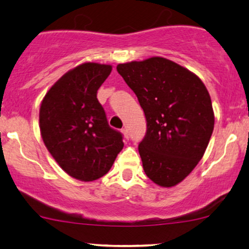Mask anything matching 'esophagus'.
Here are the masks:
<instances>
[{
  "label": "esophagus",
  "mask_w": 249,
  "mask_h": 249,
  "mask_svg": "<svg viewBox=\"0 0 249 249\" xmlns=\"http://www.w3.org/2000/svg\"><path fill=\"white\" fill-rule=\"evenodd\" d=\"M121 132H122V135H124V137L125 139H129V131H128L127 128L121 129Z\"/></svg>",
  "instance_id": "esophagus-1"
}]
</instances>
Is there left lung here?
Here are the masks:
<instances>
[{"label": "left lung", "instance_id": "1", "mask_svg": "<svg viewBox=\"0 0 249 249\" xmlns=\"http://www.w3.org/2000/svg\"><path fill=\"white\" fill-rule=\"evenodd\" d=\"M117 70L147 121L138 146L146 176L161 187L178 185L203 158L213 132L205 85L192 71L160 56L120 63Z\"/></svg>", "mask_w": 249, "mask_h": 249}]
</instances>
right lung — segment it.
Segmentation results:
<instances>
[{"mask_svg": "<svg viewBox=\"0 0 249 249\" xmlns=\"http://www.w3.org/2000/svg\"><path fill=\"white\" fill-rule=\"evenodd\" d=\"M111 71L110 64H80L64 73L40 104L44 144L62 170L81 181L107 175L124 148L121 132L108 125L97 100Z\"/></svg>", "mask_w": 249, "mask_h": 249, "instance_id": "right-lung-1", "label": "right lung"}]
</instances>
